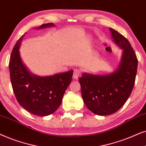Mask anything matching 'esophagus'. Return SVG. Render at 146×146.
I'll return each instance as SVG.
<instances>
[{
    "instance_id": "34e87169",
    "label": "esophagus",
    "mask_w": 146,
    "mask_h": 146,
    "mask_svg": "<svg viewBox=\"0 0 146 146\" xmlns=\"http://www.w3.org/2000/svg\"><path fill=\"white\" fill-rule=\"evenodd\" d=\"M81 74V71L79 69H75L74 70V72H73V79H77L79 75Z\"/></svg>"
}]
</instances>
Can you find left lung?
<instances>
[{
  "label": "left lung",
  "instance_id": "1",
  "mask_svg": "<svg viewBox=\"0 0 146 146\" xmlns=\"http://www.w3.org/2000/svg\"><path fill=\"white\" fill-rule=\"evenodd\" d=\"M110 31L113 41L123 50L117 69L106 75L85 73L79 78L85 106L99 115L114 113L125 104L133 88L138 63L127 38L114 29Z\"/></svg>",
  "mask_w": 146,
  "mask_h": 146
}]
</instances>
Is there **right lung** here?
I'll use <instances>...</instances> for the list:
<instances>
[{
	"mask_svg": "<svg viewBox=\"0 0 146 146\" xmlns=\"http://www.w3.org/2000/svg\"><path fill=\"white\" fill-rule=\"evenodd\" d=\"M53 26V23H47L37 29ZM25 35L17 40L11 53V84L17 100L23 108L33 115L46 116L61 106L64 93L71 82L73 70L46 77L31 73L23 63L19 50Z\"/></svg>",
	"mask_w": 146,
	"mask_h": 146,
	"instance_id": "obj_1",
	"label": "right lung"
}]
</instances>
